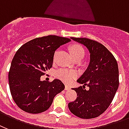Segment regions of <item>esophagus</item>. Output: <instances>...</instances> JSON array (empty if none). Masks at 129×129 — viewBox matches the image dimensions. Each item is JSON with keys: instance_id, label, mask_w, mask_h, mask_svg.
<instances>
[{"instance_id": "esophagus-1", "label": "esophagus", "mask_w": 129, "mask_h": 129, "mask_svg": "<svg viewBox=\"0 0 129 129\" xmlns=\"http://www.w3.org/2000/svg\"><path fill=\"white\" fill-rule=\"evenodd\" d=\"M70 89V86H69V85H67V84H66L65 85V90H69Z\"/></svg>"}]
</instances>
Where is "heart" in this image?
<instances>
[{"instance_id": "1", "label": "heart", "mask_w": 129, "mask_h": 129, "mask_svg": "<svg viewBox=\"0 0 129 129\" xmlns=\"http://www.w3.org/2000/svg\"><path fill=\"white\" fill-rule=\"evenodd\" d=\"M69 51L71 55L73 56L74 60L76 58L82 57L84 55V48L79 44H74L72 45L69 48ZM56 78L62 80L64 82L69 83L71 82L74 79H75L77 76V73L73 70H68L66 69H60L56 71L55 74Z\"/></svg>"}]
</instances>
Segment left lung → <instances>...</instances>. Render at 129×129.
<instances>
[{
	"label": "left lung",
	"mask_w": 129,
	"mask_h": 129,
	"mask_svg": "<svg viewBox=\"0 0 129 129\" xmlns=\"http://www.w3.org/2000/svg\"><path fill=\"white\" fill-rule=\"evenodd\" d=\"M84 45L90 53L88 67L77 80L83 84L73 88L77 98L69 102L73 114L82 119L100 116L109 107L119 86L118 65L112 53L101 43L85 38H71ZM89 86L88 90L85 86Z\"/></svg>",
	"instance_id": "1"
}]
</instances>
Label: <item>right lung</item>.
Returning a JSON list of instances; mask_svg holds the SVG:
<instances>
[{
	"label": "right lung",
	"instance_id": "add662e5",
	"mask_svg": "<svg viewBox=\"0 0 129 129\" xmlns=\"http://www.w3.org/2000/svg\"><path fill=\"white\" fill-rule=\"evenodd\" d=\"M69 41V38L50 35L30 40L17 51L8 78L12 98L20 109L33 114L44 112L54 97L64 89L60 80L41 81L40 77L52 67L55 51Z\"/></svg>",
	"mask_w": 129,
	"mask_h": 129
}]
</instances>
